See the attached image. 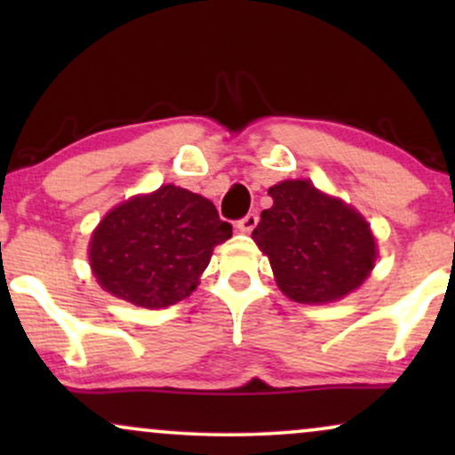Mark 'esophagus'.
<instances>
[{
	"instance_id": "esophagus-1",
	"label": "esophagus",
	"mask_w": 455,
	"mask_h": 455,
	"mask_svg": "<svg viewBox=\"0 0 455 455\" xmlns=\"http://www.w3.org/2000/svg\"><path fill=\"white\" fill-rule=\"evenodd\" d=\"M257 224H259V213L250 212V213H245L242 220H237V228L242 233H252Z\"/></svg>"
}]
</instances>
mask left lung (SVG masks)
<instances>
[{"instance_id":"8db88e82","label":"left lung","mask_w":455,"mask_h":455,"mask_svg":"<svg viewBox=\"0 0 455 455\" xmlns=\"http://www.w3.org/2000/svg\"><path fill=\"white\" fill-rule=\"evenodd\" d=\"M269 196L274 205L260 213L252 237L282 293L299 304H327L357 289L377 259L368 222L310 181H282Z\"/></svg>"}]
</instances>
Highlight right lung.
I'll list each match as a JSON object with an SVG mask.
<instances>
[{"label":"right lung","instance_id":"obj_1","mask_svg":"<svg viewBox=\"0 0 455 455\" xmlns=\"http://www.w3.org/2000/svg\"><path fill=\"white\" fill-rule=\"evenodd\" d=\"M233 227L207 198L177 186L115 207L92 235V269L104 291L140 307H166L196 289Z\"/></svg>","mask_w":455,"mask_h":455}]
</instances>
